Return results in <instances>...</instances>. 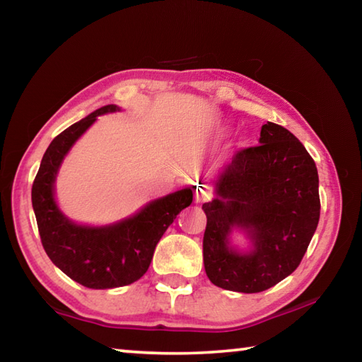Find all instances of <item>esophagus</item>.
<instances>
[{"label":"esophagus","instance_id":"esophagus-1","mask_svg":"<svg viewBox=\"0 0 362 362\" xmlns=\"http://www.w3.org/2000/svg\"><path fill=\"white\" fill-rule=\"evenodd\" d=\"M211 196H212V193L207 187H204V185L196 187V189H194V201H196V203H204V201L211 199Z\"/></svg>","mask_w":362,"mask_h":362}]
</instances>
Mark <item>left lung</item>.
Segmentation results:
<instances>
[{
  "instance_id": "left-lung-1",
  "label": "left lung",
  "mask_w": 362,
  "mask_h": 362,
  "mask_svg": "<svg viewBox=\"0 0 362 362\" xmlns=\"http://www.w3.org/2000/svg\"><path fill=\"white\" fill-rule=\"evenodd\" d=\"M259 142L231 158L216 182L217 198L203 204L207 278L244 293L267 291L296 272L321 211L317 169L302 142L269 121ZM235 228L250 235L249 253L230 247Z\"/></svg>"
}]
</instances>
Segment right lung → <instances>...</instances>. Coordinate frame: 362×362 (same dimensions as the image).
Instances as JSON below:
<instances>
[{
	"mask_svg": "<svg viewBox=\"0 0 362 362\" xmlns=\"http://www.w3.org/2000/svg\"><path fill=\"white\" fill-rule=\"evenodd\" d=\"M115 112L119 107L105 105L60 132L47 146L32 187V204L47 257L66 276L89 289H113L142 278L164 231L193 201V189L183 188L107 226L78 225L60 212L54 183L65 155L97 116Z\"/></svg>",
	"mask_w": 362,
	"mask_h": 362,
	"instance_id": "obj_1",
	"label": "right lung"
}]
</instances>
